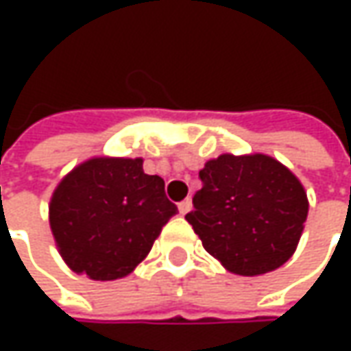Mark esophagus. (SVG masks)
Segmentation results:
<instances>
[{
    "label": "esophagus",
    "instance_id": "obj_1",
    "mask_svg": "<svg viewBox=\"0 0 351 351\" xmlns=\"http://www.w3.org/2000/svg\"><path fill=\"white\" fill-rule=\"evenodd\" d=\"M191 207H193V201H191L189 197H187V199H183L182 203L178 205V209H180V213H182V215H187V213L191 210Z\"/></svg>",
    "mask_w": 351,
    "mask_h": 351
}]
</instances>
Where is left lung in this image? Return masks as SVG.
<instances>
[{
	"label": "left lung",
	"instance_id": "obj_1",
	"mask_svg": "<svg viewBox=\"0 0 351 351\" xmlns=\"http://www.w3.org/2000/svg\"><path fill=\"white\" fill-rule=\"evenodd\" d=\"M185 215L203 248L236 276L274 271L295 254L308 215L299 178L267 154H221L199 171Z\"/></svg>",
	"mask_w": 351,
	"mask_h": 351
}]
</instances>
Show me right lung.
<instances>
[{"instance_id":"add662e5","label":"right lung","mask_w":351,"mask_h":351,"mask_svg":"<svg viewBox=\"0 0 351 351\" xmlns=\"http://www.w3.org/2000/svg\"><path fill=\"white\" fill-rule=\"evenodd\" d=\"M176 213L164 180L144 173L142 158L97 156L62 178L48 221L72 271L113 281L134 271Z\"/></svg>"}]
</instances>
